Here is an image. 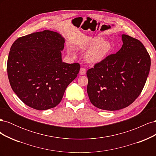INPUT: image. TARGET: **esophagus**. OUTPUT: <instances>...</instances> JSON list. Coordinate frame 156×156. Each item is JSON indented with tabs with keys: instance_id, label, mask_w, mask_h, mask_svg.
Returning a JSON list of instances; mask_svg holds the SVG:
<instances>
[{
	"instance_id": "obj_1",
	"label": "esophagus",
	"mask_w": 156,
	"mask_h": 156,
	"mask_svg": "<svg viewBox=\"0 0 156 156\" xmlns=\"http://www.w3.org/2000/svg\"><path fill=\"white\" fill-rule=\"evenodd\" d=\"M79 73L81 75H84L86 73V69L84 68H81L79 71Z\"/></svg>"
}]
</instances>
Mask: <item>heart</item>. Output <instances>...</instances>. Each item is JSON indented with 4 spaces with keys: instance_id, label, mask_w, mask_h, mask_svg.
Masks as SVG:
<instances>
[{
    "instance_id": "1",
    "label": "heart",
    "mask_w": 156,
    "mask_h": 156,
    "mask_svg": "<svg viewBox=\"0 0 156 156\" xmlns=\"http://www.w3.org/2000/svg\"><path fill=\"white\" fill-rule=\"evenodd\" d=\"M84 48H89L84 53V59L87 62L97 64L107 57L111 51L112 46L109 42L104 40L102 37L98 36L90 39Z\"/></svg>"
}]
</instances>
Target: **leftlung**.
Masks as SVG:
<instances>
[{"instance_id":"obj_1","label":"left lung","mask_w":156,"mask_h":156,"mask_svg":"<svg viewBox=\"0 0 156 156\" xmlns=\"http://www.w3.org/2000/svg\"><path fill=\"white\" fill-rule=\"evenodd\" d=\"M121 49L89 69L87 93L92 104L100 109L116 111L131 104L142 92L151 60L141 42L122 34Z\"/></svg>"}]
</instances>
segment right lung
Masks as SVG:
<instances>
[{
  "label": "right lung",
  "mask_w": 156,
  "mask_h": 156,
  "mask_svg": "<svg viewBox=\"0 0 156 156\" xmlns=\"http://www.w3.org/2000/svg\"><path fill=\"white\" fill-rule=\"evenodd\" d=\"M65 40L58 32L44 30L17 38L9 53L7 72L13 91L29 107L44 111L58 105L79 63L62 61Z\"/></svg>",
  "instance_id": "obj_1"
}]
</instances>
